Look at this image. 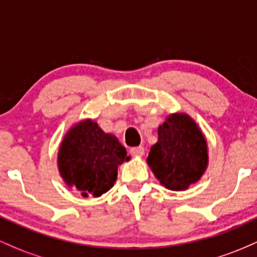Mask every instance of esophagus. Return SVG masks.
Returning <instances> with one entry per match:
<instances>
[{
  "label": "esophagus",
  "instance_id": "1",
  "mask_svg": "<svg viewBox=\"0 0 257 257\" xmlns=\"http://www.w3.org/2000/svg\"><path fill=\"white\" fill-rule=\"evenodd\" d=\"M144 153H145V149H144L143 146L132 147L131 149V155L135 156V157H138V156H143Z\"/></svg>",
  "mask_w": 257,
  "mask_h": 257
}]
</instances>
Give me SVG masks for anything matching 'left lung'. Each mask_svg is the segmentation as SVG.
<instances>
[{
  "instance_id": "obj_1",
  "label": "left lung",
  "mask_w": 257,
  "mask_h": 257,
  "mask_svg": "<svg viewBox=\"0 0 257 257\" xmlns=\"http://www.w3.org/2000/svg\"><path fill=\"white\" fill-rule=\"evenodd\" d=\"M147 164L161 184L173 191L187 190L208 166V147L198 125L185 113L170 114L158 128Z\"/></svg>"
}]
</instances>
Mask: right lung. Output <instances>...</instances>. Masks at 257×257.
<instances>
[{"mask_svg": "<svg viewBox=\"0 0 257 257\" xmlns=\"http://www.w3.org/2000/svg\"><path fill=\"white\" fill-rule=\"evenodd\" d=\"M129 161L118 139L106 134L93 120L79 122L65 135L58 153V168L69 186L82 196H101L113 186L119 164Z\"/></svg>", "mask_w": 257, "mask_h": 257, "instance_id": "add662e5", "label": "right lung"}]
</instances>
